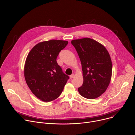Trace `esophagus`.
Here are the masks:
<instances>
[{
	"mask_svg": "<svg viewBox=\"0 0 135 135\" xmlns=\"http://www.w3.org/2000/svg\"><path fill=\"white\" fill-rule=\"evenodd\" d=\"M74 76H75L74 74H71V75L70 76V79H73V78H74Z\"/></svg>",
	"mask_w": 135,
	"mask_h": 135,
	"instance_id": "34e87169",
	"label": "esophagus"
}]
</instances>
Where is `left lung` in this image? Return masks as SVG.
<instances>
[{
  "label": "left lung",
  "mask_w": 135,
  "mask_h": 135,
  "mask_svg": "<svg viewBox=\"0 0 135 135\" xmlns=\"http://www.w3.org/2000/svg\"><path fill=\"white\" fill-rule=\"evenodd\" d=\"M80 59L83 83L78 88L82 97L93 99L100 96L106 90L111 79L112 64L106 49L89 38L73 40Z\"/></svg>",
  "instance_id": "left-lung-1"
}]
</instances>
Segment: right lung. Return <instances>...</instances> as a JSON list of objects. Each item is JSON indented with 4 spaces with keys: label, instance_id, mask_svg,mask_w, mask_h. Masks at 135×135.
<instances>
[{
    "label": "right lung",
    "instance_id": "add662e5",
    "mask_svg": "<svg viewBox=\"0 0 135 135\" xmlns=\"http://www.w3.org/2000/svg\"><path fill=\"white\" fill-rule=\"evenodd\" d=\"M68 43L54 40L43 42L36 45L27 57L24 70L26 83L33 94L43 102L58 98L69 79L56 62L57 55Z\"/></svg>",
    "mask_w": 135,
    "mask_h": 135
}]
</instances>
